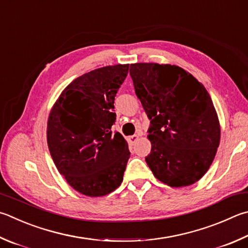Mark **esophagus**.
Instances as JSON below:
<instances>
[{"mask_svg":"<svg viewBox=\"0 0 248 248\" xmlns=\"http://www.w3.org/2000/svg\"><path fill=\"white\" fill-rule=\"evenodd\" d=\"M138 139H139V136H138V134H134V136H131V137H129V139H128V141H129V143H131V144H134V143H136V142L138 141Z\"/></svg>","mask_w":248,"mask_h":248,"instance_id":"34e87169","label":"esophagus"}]
</instances>
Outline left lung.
<instances>
[{"instance_id": "1", "label": "left lung", "mask_w": 248, "mask_h": 248, "mask_svg": "<svg viewBox=\"0 0 248 248\" xmlns=\"http://www.w3.org/2000/svg\"><path fill=\"white\" fill-rule=\"evenodd\" d=\"M136 94L150 119L153 174L169 186L195 183L209 169L220 142V125L209 93L174 65H130Z\"/></svg>"}]
</instances>
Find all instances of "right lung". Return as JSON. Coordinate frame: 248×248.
Instances as JSON below:
<instances>
[{
  "label": "right lung",
  "mask_w": 248,
  "mask_h": 248,
  "mask_svg": "<svg viewBox=\"0 0 248 248\" xmlns=\"http://www.w3.org/2000/svg\"><path fill=\"white\" fill-rule=\"evenodd\" d=\"M129 65L106 66L75 79L58 97L47 120V145L54 164L76 191L104 196L124 180L128 143L112 132L115 96Z\"/></svg>",
  "instance_id": "add662e5"
}]
</instances>
